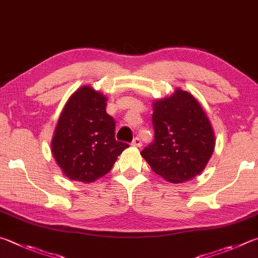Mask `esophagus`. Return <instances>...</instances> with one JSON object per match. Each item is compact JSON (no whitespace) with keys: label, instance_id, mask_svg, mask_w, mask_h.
<instances>
[{"label":"esophagus","instance_id":"1","mask_svg":"<svg viewBox=\"0 0 258 258\" xmlns=\"http://www.w3.org/2000/svg\"><path fill=\"white\" fill-rule=\"evenodd\" d=\"M132 145H134V147H138V148L141 147V145H142L141 139H140V138H134V140L132 141Z\"/></svg>","mask_w":258,"mask_h":258}]
</instances>
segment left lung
<instances>
[{
  "mask_svg": "<svg viewBox=\"0 0 258 258\" xmlns=\"http://www.w3.org/2000/svg\"><path fill=\"white\" fill-rule=\"evenodd\" d=\"M154 141L141 156L151 169L174 184L202 172L214 150V133L199 101L177 89L153 104Z\"/></svg>",
  "mask_w": 258,
  "mask_h": 258,
  "instance_id": "obj_1",
  "label": "left lung"
}]
</instances>
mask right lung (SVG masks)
I'll use <instances>...</instances> for the list:
<instances>
[{"mask_svg":"<svg viewBox=\"0 0 258 258\" xmlns=\"http://www.w3.org/2000/svg\"><path fill=\"white\" fill-rule=\"evenodd\" d=\"M107 98L91 87L76 91L59 116L51 152L63 174L92 182L111 170L130 145L116 141L115 119L106 113Z\"/></svg>","mask_w":258,"mask_h":258,"instance_id":"obj_1","label":"right lung"}]
</instances>
